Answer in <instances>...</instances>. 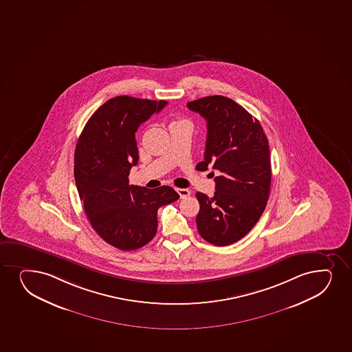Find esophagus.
I'll return each instance as SVG.
<instances>
[{"instance_id": "esophagus-1", "label": "esophagus", "mask_w": 352, "mask_h": 352, "mask_svg": "<svg viewBox=\"0 0 352 352\" xmlns=\"http://www.w3.org/2000/svg\"><path fill=\"white\" fill-rule=\"evenodd\" d=\"M176 191H177L178 194H179L181 198L188 197V196L190 195V190H189V189H186V188H177Z\"/></svg>"}]
</instances>
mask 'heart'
Segmentation results:
<instances>
[{"label": "heart", "mask_w": 352, "mask_h": 352, "mask_svg": "<svg viewBox=\"0 0 352 352\" xmlns=\"http://www.w3.org/2000/svg\"><path fill=\"white\" fill-rule=\"evenodd\" d=\"M178 122H182V121L174 122V123H173V124H175V123H178Z\"/></svg>", "instance_id": "obj_1"}]
</instances>
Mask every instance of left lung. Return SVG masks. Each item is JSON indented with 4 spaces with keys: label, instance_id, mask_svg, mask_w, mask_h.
<instances>
[{
    "label": "left lung",
    "instance_id": "left-lung-1",
    "mask_svg": "<svg viewBox=\"0 0 352 352\" xmlns=\"http://www.w3.org/2000/svg\"><path fill=\"white\" fill-rule=\"evenodd\" d=\"M206 118L204 161L196 169L219 170L214 197L197 192V230L206 242L226 247L243 239L267 206L271 184L270 150L258 120L229 97L206 96L188 103Z\"/></svg>",
    "mask_w": 352,
    "mask_h": 352
}]
</instances>
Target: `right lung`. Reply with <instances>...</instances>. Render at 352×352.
Wrapping results in <instances>:
<instances>
[{"mask_svg":"<svg viewBox=\"0 0 352 352\" xmlns=\"http://www.w3.org/2000/svg\"><path fill=\"white\" fill-rule=\"evenodd\" d=\"M166 101L116 96L102 104L83 128L75 149L74 175L94 230L120 250H136L154 239L157 210L177 201L168 186H130L138 162L135 133Z\"/></svg>","mask_w":352,"mask_h":352,"instance_id":"1","label":"right lung"}]
</instances>
